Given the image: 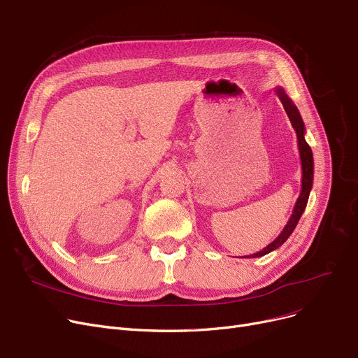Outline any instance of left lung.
Returning <instances> with one entry per match:
<instances>
[{"mask_svg":"<svg viewBox=\"0 0 358 358\" xmlns=\"http://www.w3.org/2000/svg\"><path fill=\"white\" fill-rule=\"evenodd\" d=\"M275 94L278 96L281 104H283L287 116L292 122V126L296 130V135H297V146H299V155H300V162H302V190H300V194L294 203V208L292 212V216L289 219V222L286 223L285 229L280 232V235L271 242L266 248H262L261 251L252 254V255H247L245 258H257V257H262L266 255L277 248H280L283 243L287 241V238L292 235V232L294 231L296 224L302 216V213L306 209V204L309 200V194L312 190V185H313V155H312V149L308 145L306 139H305V134H306V129H305V123L302 116H300V113L297 110V107L294 106V103L289 99V96L286 94V91L277 87L275 88Z\"/></svg>","mask_w":358,"mask_h":358,"instance_id":"obj_1","label":"left lung"}]
</instances>
